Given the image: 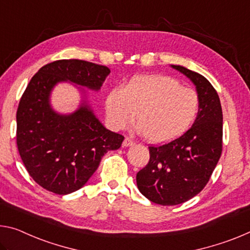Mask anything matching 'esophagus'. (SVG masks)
Segmentation results:
<instances>
[{
  "label": "esophagus",
  "instance_id": "esophagus-1",
  "mask_svg": "<svg viewBox=\"0 0 250 250\" xmlns=\"http://www.w3.org/2000/svg\"><path fill=\"white\" fill-rule=\"evenodd\" d=\"M134 145V141L131 139V138H128L126 137L125 139L124 140V144H122V146H133Z\"/></svg>",
  "mask_w": 250,
  "mask_h": 250
}]
</instances>
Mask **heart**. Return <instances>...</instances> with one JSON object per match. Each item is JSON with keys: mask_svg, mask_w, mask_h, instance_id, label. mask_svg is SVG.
Listing matches in <instances>:
<instances>
[{"mask_svg": "<svg viewBox=\"0 0 250 250\" xmlns=\"http://www.w3.org/2000/svg\"><path fill=\"white\" fill-rule=\"evenodd\" d=\"M199 97L167 75H137L124 88H114L105 98V112L116 130L137 121L152 144H166L182 136L196 120Z\"/></svg>", "mask_w": 250, "mask_h": 250, "instance_id": "heart-1", "label": "heart"}]
</instances>
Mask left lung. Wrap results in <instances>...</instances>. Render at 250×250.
I'll use <instances>...</instances> for the list:
<instances>
[{
    "mask_svg": "<svg viewBox=\"0 0 250 250\" xmlns=\"http://www.w3.org/2000/svg\"><path fill=\"white\" fill-rule=\"evenodd\" d=\"M171 68L196 86L199 111L191 128L178 139L149 146L150 160L137 173L139 191L154 204L185 203L205 188L223 148V110L217 91L204 75L185 66Z\"/></svg>",
    "mask_w": 250,
    "mask_h": 250,
    "instance_id": "left-lung-1",
    "label": "left lung"
}]
</instances>
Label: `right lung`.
Listing matches in <instances>:
<instances>
[{
  "mask_svg": "<svg viewBox=\"0 0 250 250\" xmlns=\"http://www.w3.org/2000/svg\"><path fill=\"white\" fill-rule=\"evenodd\" d=\"M110 69L82 60L49 63L31 79L17 112V144L27 172L42 188L68 195L84 186L102 157L121 146L125 138L101 124L88 99L98 92ZM59 83H71L81 93L73 113H58L50 104Z\"/></svg>",
  "mask_w": 250,
  "mask_h": 250,
  "instance_id": "obj_1",
  "label": "right lung"
}]
</instances>
